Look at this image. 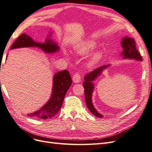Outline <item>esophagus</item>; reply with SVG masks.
Returning a JSON list of instances; mask_svg holds the SVG:
<instances>
[{
  "label": "esophagus",
  "instance_id": "34e87169",
  "mask_svg": "<svg viewBox=\"0 0 152 152\" xmlns=\"http://www.w3.org/2000/svg\"><path fill=\"white\" fill-rule=\"evenodd\" d=\"M73 81L74 83H79V82H80V79H81V77L80 75L79 74V73H75V74L73 76Z\"/></svg>",
  "mask_w": 152,
  "mask_h": 152
}]
</instances>
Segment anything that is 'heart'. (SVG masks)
Returning a JSON list of instances; mask_svg holds the SVG:
<instances>
[{"mask_svg": "<svg viewBox=\"0 0 152 152\" xmlns=\"http://www.w3.org/2000/svg\"><path fill=\"white\" fill-rule=\"evenodd\" d=\"M95 47V44L91 40H88L82 43L75 49V52L79 54H85L89 52ZM102 56V53L97 51L92 55L89 61V65L93 66L97 63Z\"/></svg>", "mask_w": 152, "mask_h": 152, "instance_id": "1", "label": "heart"}]
</instances>
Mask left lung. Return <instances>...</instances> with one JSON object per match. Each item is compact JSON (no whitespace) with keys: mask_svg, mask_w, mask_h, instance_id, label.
Returning a JSON list of instances; mask_svg holds the SVG:
<instances>
[{"mask_svg":"<svg viewBox=\"0 0 152 152\" xmlns=\"http://www.w3.org/2000/svg\"><path fill=\"white\" fill-rule=\"evenodd\" d=\"M121 45L123 48V50L121 53L123 58L142 61V57L136 49V42L134 39L129 37H125L122 40ZM109 66L110 65L100 66L98 68L95 69L93 72L87 73L84 77L85 81L83 82L87 107L88 108L92 113L99 118H103V115L99 113L96 110L94 107L93 102H92V95H93L94 88L93 82L102 74L103 71L107 69Z\"/></svg>","mask_w":152,"mask_h":152,"instance_id":"8db88e82","label":"left lung"}]
</instances>
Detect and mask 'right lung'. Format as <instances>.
<instances>
[{"label":"right lung","mask_w":152,"mask_h":152,"mask_svg":"<svg viewBox=\"0 0 152 152\" xmlns=\"http://www.w3.org/2000/svg\"><path fill=\"white\" fill-rule=\"evenodd\" d=\"M50 35L51 34H49V37ZM28 47L39 48L45 53H54L59 50L58 44L51 39L47 38L44 43H40L35 42L30 36L25 34H21L15 41L11 49ZM72 78L68 70H62L55 73L53 77L52 94L49 100L37 111L28 114V115L42 119L54 117L60 110L64 98L72 85Z\"/></svg>","instance_id":"obj_1"}]
</instances>
